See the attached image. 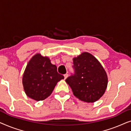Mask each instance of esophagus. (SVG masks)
Listing matches in <instances>:
<instances>
[{
  "instance_id": "1",
  "label": "esophagus",
  "mask_w": 131,
  "mask_h": 131,
  "mask_svg": "<svg viewBox=\"0 0 131 131\" xmlns=\"http://www.w3.org/2000/svg\"><path fill=\"white\" fill-rule=\"evenodd\" d=\"M68 76H69V75H68V74H67V73H66V74H64V79H66L67 78V77H68Z\"/></svg>"
}]
</instances>
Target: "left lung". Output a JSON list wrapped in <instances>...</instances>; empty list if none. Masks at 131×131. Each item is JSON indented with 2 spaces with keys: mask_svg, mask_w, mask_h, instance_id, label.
<instances>
[{
  "mask_svg": "<svg viewBox=\"0 0 131 131\" xmlns=\"http://www.w3.org/2000/svg\"><path fill=\"white\" fill-rule=\"evenodd\" d=\"M74 73L66 82L70 86L74 95L86 103H94L104 94L108 83L106 73L91 53H82L73 58Z\"/></svg>",
  "mask_w": 131,
  "mask_h": 131,
  "instance_id": "8db88e82",
  "label": "left lung"
}]
</instances>
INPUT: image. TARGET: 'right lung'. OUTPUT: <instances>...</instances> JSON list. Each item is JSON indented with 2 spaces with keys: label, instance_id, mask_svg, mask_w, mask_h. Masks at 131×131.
Here are the masks:
<instances>
[{
  "label": "right lung",
  "instance_id": "1",
  "mask_svg": "<svg viewBox=\"0 0 131 131\" xmlns=\"http://www.w3.org/2000/svg\"><path fill=\"white\" fill-rule=\"evenodd\" d=\"M63 75L57 72V66L51 64L48 57L39 53L34 55L27 66L23 77L25 92L36 101L49 96Z\"/></svg>",
  "mask_w": 131,
  "mask_h": 131
}]
</instances>
